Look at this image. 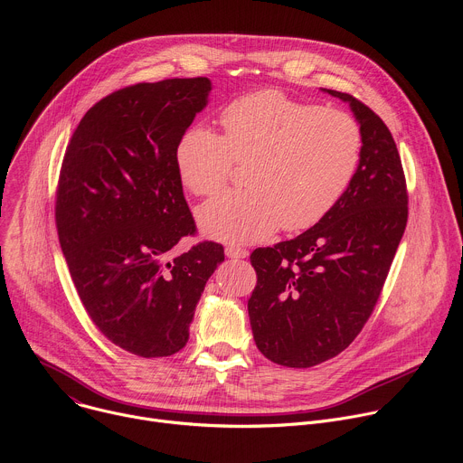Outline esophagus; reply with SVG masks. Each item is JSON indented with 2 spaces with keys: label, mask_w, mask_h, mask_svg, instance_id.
<instances>
[{
  "label": "esophagus",
  "mask_w": 463,
  "mask_h": 463,
  "mask_svg": "<svg viewBox=\"0 0 463 463\" xmlns=\"http://www.w3.org/2000/svg\"><path fill=\"white\" fill-rule=\"evenodd\" d=\"M225 254H227V258H247L249 250L241 249V247H236V245H229L225 249Z\"/></svg>",
  "instance_id": "1"
}]
</instances>
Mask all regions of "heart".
<instances>
[{
	"instance_id": "obj_1",
	"label": "heart",
	"mask_w": 463,
	"mask_h": 463,
	"mask_svg": "<svg viewBox=\"0 0 463 463\" xmlns=\"http://www.w3.org/2000/svg\"><path fill=\"white\" fill-rule=\"evenodd\" d=\"M225 134L190 126L175 146V170L194 195L225 186L232 166L249 165L247 192L222 194L197 211L202 231L231 243L317 225L350 186L363 154L359 122L343 109L260 90L222 113Z\"/></svg>"
}]
</instances>
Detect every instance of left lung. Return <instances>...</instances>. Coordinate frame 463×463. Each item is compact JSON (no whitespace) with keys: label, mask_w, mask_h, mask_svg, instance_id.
<instances>
[{"label":"left lung","mask_w":463,"mask_h":463,"mask_svg":"<svg viewBox=\"0 0 463 463\" xmlns=\"http://www.w3.org/2000/svg\"><path fill=\"white\" fill-rule=\"evenodd\" d=\"M363 154L337 205L300 236L250 254L256 288L247 302L252 337L269 361L309 368L339 355L370 318L409 218L398 146L386 124L348 93Z\"/></svg>","instance_id":"1"}]
</instances>
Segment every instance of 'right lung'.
I'll use <instances>...</instances> for the list:
<instances>
[{"label": "right lung", "mask_w": 463, "mask_h": 463, "mask_svg": "<svg viewBox=\"0 0 463 463\" xmlns=\"http://www.w3.org/2000/svg\"><path fill=\"white\" fill-rule=\"evenodd\" d=\"M211 80L168 79L109 93L80 120L56 188V229L77 293L100 334L139 357L188 341L223 245L200 241L175 170V146L207 106Z\"/></svg>", "instance_id": "add662e5"}]
</instances>
